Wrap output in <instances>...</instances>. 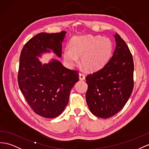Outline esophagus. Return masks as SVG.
Here are the masks:
<instances>
[{"instance_id": "1", "label": "esophagus", "mask_w": 149, "mask_h": 149, "mask_svg": "<svg viewBox=\"0 0 149 149\" xmlns=\"http://www.w3.org/2000/svg\"><path fill=\"white\" fill-rule=\"evenodd\" d=\"M79 79H80V80H84V79H85V74L83 73H81V72H79Z\"/></svg>"}]
</instances>
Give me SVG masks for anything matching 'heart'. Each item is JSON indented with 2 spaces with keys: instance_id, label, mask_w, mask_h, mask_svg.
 I'll return each mask as SVG.
<instances>
[{
  "instance_id": "heart-1",
  "label": "heart",
  "mask_w": 149,
  "mask_h": 149,
  "mask_svg": "<svg viewBox=\"0 0 149 149\" xmlns=\"http://www.w3.org/2000/svg\"><path fill=\"white\" fill-rule=\"evenodd\" d=\"M70 47L64 50V61L74 66L78 63V57H81V64L89 71H96L106 66L113 51L110 40L99 35L76 37L71 41Z\"/></svg>"
}]
</instances>
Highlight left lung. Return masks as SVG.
I'll list each match as a JSON object with an SVG mask.
<instances>
[{
  "instance_id": "left-lung-1",
  "label": "left lung",
  "mask_w": 149,
  "mask_h": 149,
  "mask_svg": "<svg viewBox=\"0 0 149 149\" xmlns=\"http://www.w3.org/2000/svg\"><path fill=\"white\" fill-rule=\"evenodd\" d=\"M114 37L116 47L111 59L102 69L85 78L87 105L93 115L105 119L124 107L133 89L132 54L120 36L116 33Z\"/></svg>"
}]
</instances>
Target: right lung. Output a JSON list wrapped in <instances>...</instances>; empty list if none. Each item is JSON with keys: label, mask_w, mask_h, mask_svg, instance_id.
<instances>
[{"label": "right lung", "mask_w": 149, "mask_h": 149, "mask_svg": "<svg viewBox=\"0 0 149 149\" xmlns=\"http://www.w3.org/2000/svg\"><path fill=\"white\" fill-rule=\"evenodd\" d=\"M66 33H38L25 43L21 52L17 75L21 92L32 110L45 118L62 113L71 88L79 81L77 71L66 68L56 59L42 64L37 57L50 50L61 57Z\"/></svg>", "instance_id": "right-lung-1"}]
</instances>
